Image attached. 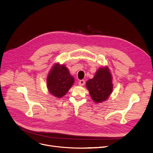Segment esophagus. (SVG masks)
I'll return each mask as SVG.
<instances>
[{
	"instance_id": "1",
	"label": "esophagus",
	"mask_w": 153,
	"mask_h": 153,
	"mask_svg": "<svg viewBox=\"0 0 153 153\" xmlns=\"http://www.w3.org/2000/svg\"><path fill=\"white\" fill-rule=\"evenodd\" d=\"M78 84H79V86H83V85L85 84V80H83V79L80 80L79 82H78Z\"/></svg>"
}]
</instances>
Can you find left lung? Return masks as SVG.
Returning <instances> with one entry per match:
<instances>
[{
	"instance_id": "1",
	"label": "left lung",
	"mask_w": 153,
	"mask_h": 153,
	"mask_svg": "<svg viewBox=\"0 0 153 153\" xmlns=\"http://www.w3.org/2000/svg\"><path fill=\"white\" fill-rule=\"evenodd\" d=\"M86 86L94 102L106 101L113 89L112 77L108 67L99 68L94 76L87 81Z\"/></svg>"
}]
</instances>
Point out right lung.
I'll return each mask as SVG.
<instances>
[{
	"label": "right lung",
	"mask_w": 153,
	"mask_h": 153,
	"mask_svg": "<svg viewBox=\"0 0 153 153\" xmlns=\"http://www.w3.org/2000/svg\"><path fill=\"white\" fill-rule=\"evenodd\" d=\"M74 82V78L70 74L67 67L57 63L48 74L47 87L52 96L60 98L66 94Z\"/></svg>",
	"instance_id": "1"
}]
</instances>
